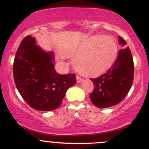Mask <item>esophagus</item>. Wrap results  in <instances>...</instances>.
Instances as JSON below:
<instances>
[{"mask_svg": "<svg viewBox=\"0 0 149 149\" xmlns=\"http://www.w3.org/2000/svg\"><path fill=\"white\" fill-rule=\"evenodd\" d=\"M82 81H83V79H82V78L79 77V76H76V81H77L78 83H81Z\"/></svg>", "mask_w": 149, "mask_h": 149, "instance_id": "1", "label": "esophagus"}]
</instances>
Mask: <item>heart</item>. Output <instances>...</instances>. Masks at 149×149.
Returning <instances> with one entry per match:
<instances>
[{"label": "heart", "mask_w": 149, "mask_h": 149, "mask_svg": "<svg viewBox=\"0 0 149 149\" xmlns=\"http://www.w3.org/2000/svg\"><path fill=\"white\" fill-rule=\"evenodd\" d=\"M77 58L75 68L84 76H98L107 71L116 61L118 47L113 38L96 36L84 41L65 52Z\"/></svg>", "instance_id": "b5f03b06"}]
</instances>
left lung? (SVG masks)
Wrapping results in <instances>:
<instances>
[{
	"label": "left lung",
	"mask_w": 149,
	"mask_h": 149,
	"mask_svg": "<svg viewBox=\"0 0 149 149\" xmlns=\"http://www.w3.org/2000/svg\"><path fill=\"white\" fill-rule=\"evenodd\" d=\"M119 44L124 49H120L113 65L97 79H91L94 91L89 97L91 102L99 108H106L123 101L130 91L133 81L134 64L131 52L127 42L121 37Z\"/></svg>",
	"instance_id": "obj_1"
}]
</instances>
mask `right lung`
Masks as SVG:
<instances>
[{
  "mask_svg": "<svg viewBox=\"0 0 149 149\" xmlns=\"http://www.w3.org/2000/svg\"><path fill=\"white\" fill-rule=\"evenodd\" d=\"M52 52L36 45L31 35L25 37L16 52L13 79L19 94L36 110L52 111L62 103L67 90L76 84L73 73H56Z\"/></svg>",
  "mask_w": 149,
  "mask_h": 149,
  "instance_id": "right-lung-1",
  "label": "right lung"
}]
</instances>
